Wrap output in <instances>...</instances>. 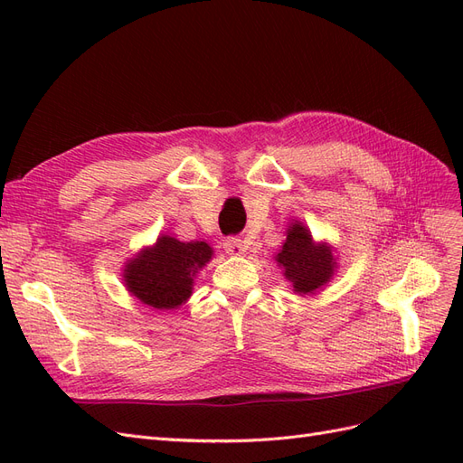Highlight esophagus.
Listing matches in <instances>:
<instances>
[{"mask_svg": "<svg viewBox=\"0 0 463 463\" xmlns=\"http://www.w3.org/2000/svg\"><path fill=\"white\" fill-rule=\"evenodd\" d=\"M223 249H226L228 255L235 257H241L245 253V245L241 240H237V237H228V240L223 241Z\"/></svg>", "mask_w": 463, "mask_h": 463, "instance_id": "obj_1", "label": "esophagus"}]
</instances>
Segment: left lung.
I'll use <instances>...</instances> for the list:
<instances>
[{"label": "left lung", "instance_id": "8db88e82", "mask_svg": "<svg viewBox=\"0 0 463 463\" xmlns=\"http://www.w3.org/2000/svg\"><path fill=\"white\" fill-rule=\"evenodd\" d=\"M274 259L299 296H311L326 286L335 270L332 247L315 243L311 232L298 220L288 226L286 241Z\"/></svg>", "mask_w": 463, "mask_h": 463}]
</instances>
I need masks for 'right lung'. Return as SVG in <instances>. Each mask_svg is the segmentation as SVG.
I'll return each mask as SVG.
<instances>
[{
	"label": "right lung",
	"instance_id": "obj_1",
	"mask_svg": "<svg viewBox=\"0 0 463 463\" xmlns=\"http://www.w3.org/2000/svg\"><path fill=\"white\" fill-rule=\"evenodd\" d=\"M213 255L214 250L206 241L184 243L160 235L152 247L138 250L125 262V288L154 309H175L191 298L194 276Z\"/></svg>",
	"mask_w": 463,
	"mask_h": 463
}]
</instances>
